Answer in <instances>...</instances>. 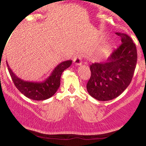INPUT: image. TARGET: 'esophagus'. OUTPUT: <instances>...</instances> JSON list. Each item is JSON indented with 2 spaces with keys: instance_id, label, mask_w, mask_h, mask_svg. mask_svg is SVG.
<instances>
[{
  "instance_id": "34e87169",
  "label": "esophagus",
  "mask_w": 146,
  "mask_h": 146,
  "mask_svg": "<svg viewBox=\"0 0 146 146\" xmlns=\"http://www.w3.org/2000/svg\"><path fill=\"white\" fill-rule=\"evenodd\" d=\"M82 59H83V56L81 54H78L74 57L73 59V62H74V63L76 64V65H80L82 64Z\"/></svg>"
}]
</instances>
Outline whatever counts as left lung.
<instances>
[{"label": "left lung", "mask_w": 146, "mask_h": 146, "mask_svg": "<svg viewBox=\"0 0 146 146\" xmlns=\"http://www.w3.org/2000/svg\"><path fill=\"white\" fill-rule=\"evenodd\" d=\"M121 44L106 62H94L89 68L91 76L86 84L89 94L100 101L117 98L129 85L133 77L137 54L135 43L128 35L115 33Z\"/></svg>", "instance_id": "1"}]
</instances>
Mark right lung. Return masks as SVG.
<instances>
[{
	"label": "right lung",
	"instance_id": "right-lung-1",
	"mask_svg": "<svg viewBox=\"0 0 146 146\" xmlns=\"http://www.w3.org/2000/svg\"><path fill=\"white\" fill-rule=\"evenodd\" d=\"M7 64L8 70L15 86L25 97L33 100H44L51 98L57 91L60 86L62 73L71 65V60H68L59 64L45 81L35 83L25 81L14 75Z\"/></svg>",
	"mask_w": 146,
	"mask_h": 146
}]
</instances>
